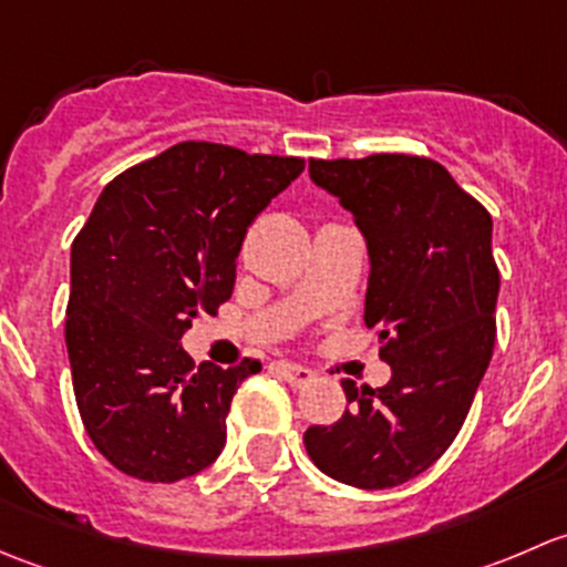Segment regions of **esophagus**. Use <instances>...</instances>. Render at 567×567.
<instances>
[{
	"instance_id": "1",
	"label": "esophagus",
	"mask_w": 567,
	"mask_h": 567,
	"mask_svg": "<svg viewBox=\"0 0 567 567\" xmlns=\"http://www.w3.org/2000/svg\"><path fill=\"white\" fill-rule=\"evenodd\" d=\"M277 370H279V375H282V379L293 386H305L316 379V373H312L310 368H301V364H296V362H277Z\"/></svg>"
}]
</instances>
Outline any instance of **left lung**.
I'll return each mask as SVG.
<instances>
[{"mask_svg":"<svg viewBox=\"0 0 567 567\" xmlns=\"http://www.w3.org/2000/svg\"><path fill=\"white\" fill-rule=\"evenodd\" d=\"M368 241L364 323L381 340L390 384L359 390L334 425H312V463L353 488H394L433 466L472 409L496 340L499 268L491 214L433 158L375 153L312 158Z\"/></svg>","mask_w":567,"mask_h":567,"instance_id":"8db88e82","label":"left lung"}]
</instances>
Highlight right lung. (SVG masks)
<instances>
[{
	"label": "right lung",
	"instance_id": "obj_1",
	"mask_svg": "<svg viewBox=\"0 0 567 567\" xmlns=\"http://www.w3.org/2000/svg\"><path fill=\"white\" fill-rule=\"evenodd\" d=\"M305 158L181 142L114 177L71 247L65 342L87 436L123 474L177 483L219 458L238 368L192 362L181 337L233 296L247 227Z\"/></svg>",
	"mask_w": 567,
	"mask_h": 567
}]
</instances>
